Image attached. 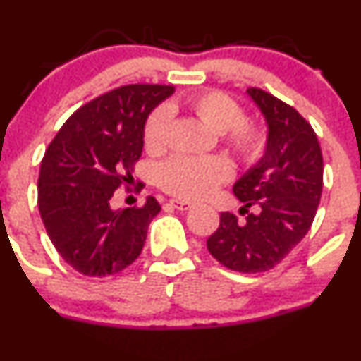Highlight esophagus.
Listing matches in <instances>:
<instances>
[{"mask_svg": "<svg viewBox=\"0 0 361 361\" xmlns=\"http://www.w3.org/2000/svg\"><path fill=\"white\" fill-rule=\"evenodd\" d=\"M169 203L173 207V209H177V210H189L192 207L191 202H185V200H177V198L170 200Z\"/></svg>", "mask_w": 361, "mask_h": 361, "instance_id": "esophagus-1", "label": "esophagus"}]
</instances>
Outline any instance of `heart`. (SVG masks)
<instances>
[{
    "label": "heart",
    "mask_w": 361,
    "mask_h": 361,
    "mask_svg": "<svg viewBox=\"0 0 361 361\" xmlns=\"http://www.w3.org/2000/svg\"><path fill=\"white\" fill-rule=\"evenodd\" d=\"M184 105L212 131H217L224 147L244 165H255L269 145L265 124L244 117L237 99L221 91H203L189 96ZM172 112L156 106L145 117L142 142L149 154H159L166 145ZM230 163L221 156H172L158 169V185L169 195L184 200L203 198L230 177Z\"/></svg>",
    "instance_id": "b5f03b06"
}]
</instances>
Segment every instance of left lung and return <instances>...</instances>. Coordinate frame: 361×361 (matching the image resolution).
Listing matches in <instances>:
<instances>
[{
	"instance_id": "obj_1",
	"label": "left lung",
	"mask_w": 361,
	"mask_h": 361,
	"mask_svg": "<svg viewBox=\"0 0 361 361\" xmlns=\"http://www.w3.org/2000/svg\"><path fill=\"white\" fill-rule=\"evenodd\" d=\"M247 92L269 124V145L262 161L233 185L245 217L221 212L207 249L226 269L258 274L279 265L310 230L323 191V154L316 131L297 109L259 87ZM249 206L257 212L249 213Z\"/></svg>"
}]
</instances>
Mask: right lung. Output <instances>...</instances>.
I'll use <instances>...</instances> for the list:
<instances>
[{"label":"right lung","mask_w":361,"mask_h":361,"mask_svg":"<svg viewBox=\"0 0 361 361\" xmlns=\"http://www.w3.org/2000/svg\"><path fill=\"white\" fill-rule=\"evenodd\" d=\"M173 85L128 84L75 110L45 151L38 176V209L61 258L87 277L130 267L144 249L147 228L161 210L144 205L114 210L116 189L140 192L131 172L140 159L142 128Z\"/></svg>","instance_id":"right-lung-1"}]
</instances>
